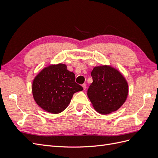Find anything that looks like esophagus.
Listing matches in <instances>:
<instances>
[{
    "instance_id": "1",
    "label": "esophagus",
    "mask_w": 158,
    "mask_h": 158,
    "mask_svg": "<svg viewBox=\"0 0 158 158\" xmlns=\"http://www.w3.org/2000/svg\"><path fill=\"white\" fill-rule=\"evenodd\" d=\"M82 86L84 90H85V89H86V84H83L82 85Z\"/></svg>"
}]
</instances>
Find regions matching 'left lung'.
Returning <instances> with one entry per match:
<instances>
[{
	"instance_id": "obj_1",
	"label": "left lung",
	"mask_w": 158,
	"mask_h": 158,
	"mask_svg": "<svg viewBox=\"0 0 158 158\" xmlns=\"http://www.w3.org/2000/svg\"><path fill=\"white\" fill-rule=\"evenodd\" d=\"M91 75L93 82L88 89V96L95 111L109 114L118 110L128 94V85L124 76L110 65L95 66Z\"/></svg>"
}]
</instances>
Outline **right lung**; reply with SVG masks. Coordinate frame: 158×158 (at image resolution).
Listing matches in <instances>:
<instances>
[{
  "label": "right lung",
  "instance_id": "add662e5",
  "mask_svg": "<svg viewBox=\"0 0 158 158\" xmlns=\"http://www.w3.org/2000/svg\"><path fill=\"white\" fill-rule=\"evenodd\" d=\"M83 90L75 82V74L64 64H50L33 80L32 94L36 103L44 111L58 114L69 106L73 94Z\"/></svg>",
  "mask_w": 158,
  "mask_h": 158
}]
</instances>
